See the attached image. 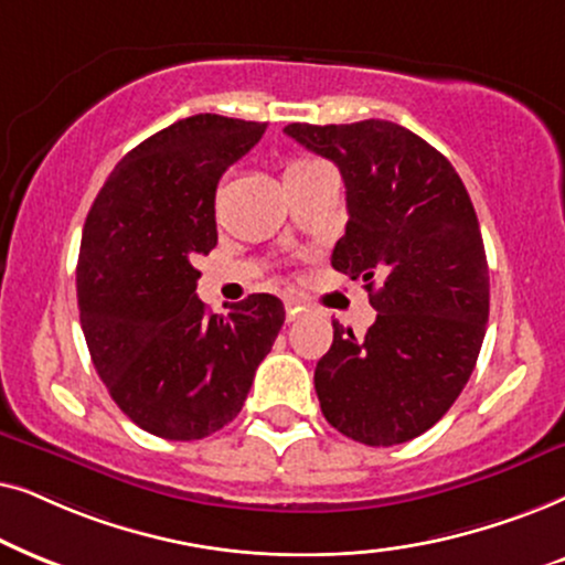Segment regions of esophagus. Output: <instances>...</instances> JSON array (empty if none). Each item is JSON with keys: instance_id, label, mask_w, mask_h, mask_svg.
Here are the masks:
<instances>
[{"instance_id": "esophagus-1", "label": "esophagus", "mask_w": 565, "mask_h": 565, "mask_svg": "<svg viewBox=\"0 0 565 565\" xmlns=\"http://www.w3.org/2000/svg\"><path fill=\"white\" fill-rule=\"evenodd\" d=\"M302 310H305V307H302V302H299V299H287V320L291 322V320H297L299 318V315H302Z\"/></svg>"}]
</instances>
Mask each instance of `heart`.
Returning <instances> with one entry per match:
<instances>
[{"instance_id": "obj_1", "label": "heart", "mask_w": 565, "mask_h": 565, "mask_svg": "<svg viewBox=\"0 0 565 565\" xmlns=\"http://www.w3.org/2000/svg\"><path fill=\"white\" fill-rule=\"evenodd\" d=\"M310 164H315V160H291V162H287V168H284V178L295 175V172H299V170H307Z\"/></svg>"}]
</instances>
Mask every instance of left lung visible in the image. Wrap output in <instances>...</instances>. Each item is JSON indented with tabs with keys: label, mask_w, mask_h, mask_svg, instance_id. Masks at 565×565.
I'll list each match as a JSON object with an SVG mask.
<instances>
[{
	"label": "left lung",
	"mask_w": 565,
	"mask_h": 565,
	"mask_svg": "<svg viewBox=\"0 0 565 565\" xmlns=\"http://www.w3.org/2000/svg\"><path fill=\"white\" fill-rule=\"evenodd\" d=\"M284 131L341 170L349 222L330 263L361 278L377 310L361 341L333 322L315 370L322 416L361 445H403L452 408L483 345L491 295L476 209L447 157L393 120Z\"/></svg>",
	"instance_id": "left-lung-1"
}]
</instances>
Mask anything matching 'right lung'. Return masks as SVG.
<instances>
[{
    "label": "right lung",
    "mask_w": 565,
    "mask_h": 565,
    "mask_svg": "<svg viewBox=\"0 0 565 565\" xmlns=\"http://www.w3.org/2000/svg\"><path fill=\"white\" fill-rule=\"evenodd\" d=\"M263 131L214 113L157 131L116 164L82 230L89 356L118 408L162 439H204L230 424L284 326L274 295H250L227 315L195 297L193 255L216 245V183Z\"/></svg>",
    "instance_id": "right-lung-1"
}]
</instances>
